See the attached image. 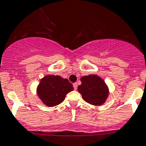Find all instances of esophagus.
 <instances>
[{
    "instance_id": "esophagus-1",
    "label": "esophagus",
    "mask_w": 146,
    "mask_h": 146,
    "mask_svg": "<svg viewBox=\"0 0 146 146\" xmlns=\"http://www.w3.org/2000/svg\"><path fill=\"white\" fill-rule=\"evenodd\" d=\"M73 88H74V90H76L77 87H78V84H77V83H74L73 84Z\"/></svg>"
}]
</instances>
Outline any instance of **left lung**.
<instances>
[{"label": "left lung", "instance_id": "left-lung-1", "mask_svg": "<svg viewBox=\"0 0 146 146\" xmlns=\"http://www.w3.org/2000/svg\"><path fill=\"white\" fill-rule=\"evenodd\" d=\"M82 84L78 87L83 99L92 105L103 104L108 97V87L97 75H89L81 78Z\"/></svg>", "mask_w": 146, "mask_h": 146}]
</instances>
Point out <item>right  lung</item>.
Segmentation results:
<instances>
[{
  "instance_id": "obj_1",
  "label": "right lung",
  "mask_w": 146,
  "mask_h": 146,
  "mask_svg": "<svg viewBox=\"0 0 146 146\" xmlns=\"http://www.w3.org/2000/svg\"><path fill=\"white\" fill-rule=\"evenodd\" d=\"M72 90L73 84L68 79L59 76L49 75L42 78L36 92L43 104L51 107L62 103L66 95Z\"/></svg>"
}]
</instances>
